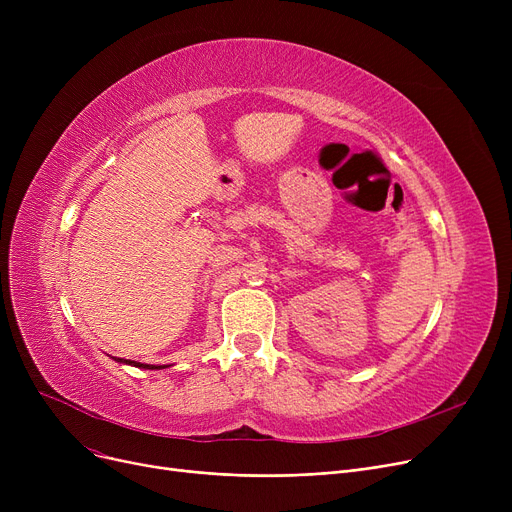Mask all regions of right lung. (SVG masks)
Instances as JSON below:
<instances>
[{"label":"right lung","instance_id":"add662e5","mask_svg":"<svg viewBox=\"0 0 512 512\" xmlns=\"http://www.w3.org/2000/svg\"><path fill=\"white\" fill-rule=\"evenodd\" d=\"M114 361L122 363V365H132V367H139V369H166L170 365H147V363H139V361H130V359H120V357H114Z\"/></svg>","mask_w":512,"mask_h":512}]
</instances>
